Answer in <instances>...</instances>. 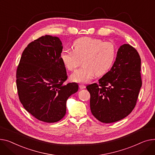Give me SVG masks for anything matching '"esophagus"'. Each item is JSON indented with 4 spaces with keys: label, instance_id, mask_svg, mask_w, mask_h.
I'll use <instances>...</instances> for the list:
<instances>
[{
    "label": "esophagus",
    "instance_id": "1",
    "mask_svg": "<svg viewBox=\"0 0 155 155\" xmlns=\"http://www.w3.org/2000/svg\"><path fill=\"white\" fill-rule=\"evenodd\" d=\"M79 87H80L81 89H83L86 88V86H85V85H84V84H79Z\"/></svg>",
    "mask_w": 155,
    "mask_h": 155
}]
</instances>
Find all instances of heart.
Returning <instances> with one entry per match:
<instances>
[{"label": "heart", "instance_id": "obj_1", "mask_svg": "<svg viewBox=\"0 0 155 155\" xmlns=\"http://www.w3.org/2000/svg\"><path fill=\"white\" fill-rule=\"evenodd\" d=\"M72 51L64 49L61 53V59L69 71L75 70L80 64L83 66L71 76L72 81L87 83L94 75L101 76L110 69L116 57V48L110 42L89 37L76 39L72 44Z\"/></svg>", "mask_w": 155, "mask_h": 155}]
</instances>
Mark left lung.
<instances>
[{
	"mask_svg": "<svg viewBox=\"0 0 155 155\" xmlns=\"http://www.w3.org/2000/svg\"><path fill=\"white\" fill-rule=\"evenodd\" d=\"M141 58L131 45L124 44L117 52L110 71L99 83L87 86L90 108L97 120L104 123L120 121L135 107L142 85Z\"/></svg>",
	"mask_w": 155,
	"mask_h": 155,
	"instance_id": "8db88e82",
	"label": "left lung"
}]
</instances>
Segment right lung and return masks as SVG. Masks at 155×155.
Instances as JSON below:
<instances>
[{
  "label": "right lung",
  "instance_id": "right-lung-1",
  "mask_svg": "<svg viewBox=\"0 0 155 155\" xmlns=\"http://www.w3.org/2000/svg\"><path fill=\"white\" fill-rule=\"evenodd\" d=\"M62 44L56 36L45 35L31 42L22 52L16 73L20 101L25 110L45 123L61 120L69 96L78 91L68 78L61 59Z\"/></svg>",
  "mask_w": 155,
  "mask_h": 155
}]
</instances>
